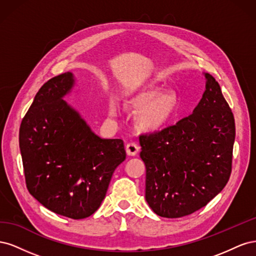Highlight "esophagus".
Instances as JSON below:
<instances>
[{
  "mask_svg": "<svg viewBox=\"0 0 256 256\" xmlns=\"http://www.w3.org/2000/svg\"><path fill=\"white\" fill-rule=\"evenodd\" d=\"M138 150H140V147H138V144L134 142H129L126 145V152L129 156H136Z\"/></svg>",
  "mask_w": 256,
  "mask_h": 256,
  "instance_id": "esophagus-1",
  "label": "esophagus"
}]
</instances>
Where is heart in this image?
<instances>
[{
	"instance_id": "1",
	"label": "heart",
	"mask_w": 256,
	"mask_h": 256,
	"mask_svg": "<svg viewBox=\"0 0 256 256\" xmlns=\"http://www.w3.org/2000/svg\"><path fill=\"white\" fill-rule=\"evenodd\" d=\"M127 106L138 111L136 128L143 132L154 134L164 129L174 118L177 109V98L172 92L161 94V90L154 86H146L131 96L126 102ZM109 113L118 114V106L111 100Z\"/></svg>"
}]
</instances>
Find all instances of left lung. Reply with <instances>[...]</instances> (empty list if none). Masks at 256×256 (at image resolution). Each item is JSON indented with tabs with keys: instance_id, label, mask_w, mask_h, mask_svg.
I'll return each instance as SVG.
<instances>
[{
	"instance_id": "8db88e82",
	"label": "left lung",
	"mask_w": 256,
	"mask_h": 256,
	"mask_svg": "<svg viewBox=\"0 0 256 256\" xmlns=\"http://www.w3.org/2000/svg\"><path fill=\"white\" fill-rule=\"evenodd\" d=\"M206 90L191 115L142 134L145 198L154 214L180 218L206 206L228 184L235 120L219 83L205 74Z\"/></svg>"
}]
</instances>
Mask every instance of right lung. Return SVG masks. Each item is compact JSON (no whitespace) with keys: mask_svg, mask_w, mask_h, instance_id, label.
Returning a JSON list of instances; mask_svg holds the SVG:
<instances>
[{"mask_svg":"<svg viewBox=\"0 0 256 256\" xmlns=\"http://www.w3.org/2000/svg\"><path fill=\"white\" fill-rule=\"evenodd\" d=\"M72 72L46 82L23 118L19 145L28 192L49 210L84 219L102 204L126 159L120 138H100L63 99Z\"/></svg>","mask_w":256,"mask_h":256,"instance_id":"1","label":"right lung"}]
</instances>
